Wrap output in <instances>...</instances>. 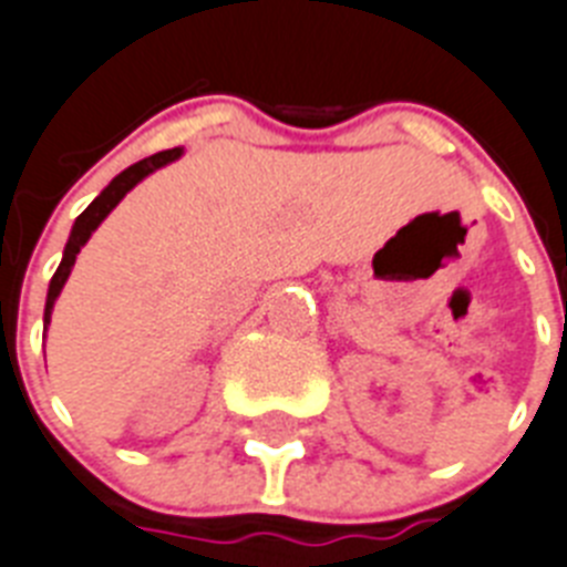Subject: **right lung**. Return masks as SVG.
<instances>
[{
	"instance_id": "add662e5",
	"label": "right lung",
	"mask_w": 567,
	"mask_h": 567,
	"mask_svg": "<svg viewBox=\"0 0 567 567\" xmlns=\"http://www.w3.org/2000/svg\"><path fill=\"white\" fill-rule=\"evenodd\" d=\"M181 155H184V150H181V146H175V150L158 152V155H150V158L137 161V164H132L130 169H123L121 175H114V178L109 181V187L103 189V193H100L97 198H94V202L89 204V207H85L83 213H80L78 221H74V227H71L69 241H65L63 261H60V268H56V274L51 276L49 299H45V317H42L45 328H49V322H51V311H54L56 297H60V291H63V285L69 282L71 268H74V261H78L80 247H83L85 241L92 239V233L97 230L100 221H103V218H106L109 213H112L114 207H117V204L123 202V195L130 193L132 187H137V184H141V181H144L146 175L155 173V169H161V166L178 161Z\"/></svg>"
}]
</instances>
